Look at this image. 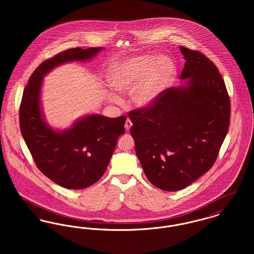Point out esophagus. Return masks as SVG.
I'll use <instances>...</instances> for the list:
<instances>
[{"mask_svg":"<svg viewBox=\"0 0 254 254\" xmlns=\"http://www.w3.org/2000/svg\"><path fill=\"white\" fill-rule=\"evenodd\" d=\"M131 126H132V123H131V121H130L129 119H127V121H126V123H125V127H126V130H127V131H128V130L130 129Z\"/></svg>","mask_w":254,"mask_h":254,"instance_id":"1","label":"esophagus"}]
</instances>
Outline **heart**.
Segmentation results:
<instances>
[{
	"mask_svg": "<svg viewBox=\"0 0 254 254\" xmlns=\"http://www.w3.org/2000/svg\"><path fill=\"white\" fill-rule=\"evenodd\" d=\"M154 64L155 59L150 56H143L127 61L109 76V85L117 92L128 90L152 68ZM169 67L170 64L168 61L160 62L145 80L136 87L133 94V101L136 105L146 107L156 100L167 81ZM111 98L112 100H116L115 96Z\"/></svg>",
	"mask_w": 254,
	"mask_h": 254,
	"instance_id": "b5f03b06",
	"label": "heart"
}]
</instances>
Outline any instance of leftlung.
I'll return each mask as SVG.
<instances>
[{"mask_svg":"<svg viewBox=\"0 0 254 254\" xmlns=\"http://www.w3.org/2000/svg\"><path fill=\"white\" fill-rule=\"evenodd\" d=\"M179 49L188 85L165 89L128 112L145 176L166 191L187 188L212 168L230 126V96L217 66L198 50Z\"/></svg>","mask_w":254,"mask_h":254,"instance_id":"8db88e82","label":"left lung"}]
</instances>
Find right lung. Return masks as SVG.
<instances>
[{"instance_id": "add662e5", "label": "right lung", "mask_w": 254, "mask_h": 254, "mask_svg": "<svg viewBox=\"0 0 254 254\" xmlns=\"http://www.w3.org/2000/svg\"><path fill=\"white\" fill-rule=\"evenodd\" d=\"M102 48L69 49L44 61L31 74L20 105V128L37 168L61 187L85 189L105 173L127 118L92 114L70 129L54 131L46 125L40 109L42 79L54 66L92 58Z\"/></svg>"}]
</instances>
